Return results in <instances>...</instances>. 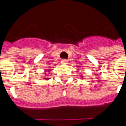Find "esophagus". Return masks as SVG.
<instances>
[{"instance_id":"34e87169","label":"esophagus","mask_w":126,"mask_h":126,"mask_svg":"<svg viewBox=\"0 0 126 126\" xmlns=\"http://www.w3.org/2000/svg\"><path fill=\"white\" fill-rule=\"evenodd\" d=\"M61 63H63V64H67V63H68V61L66 59H63V60L61 61Z\"/></svg>"}]
</instances>
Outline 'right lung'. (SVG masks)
<instances>
[{
    "instance_id": "right-lung-1",
    "label": "right lung",
    "mask_w": 126,
    "mask_h": 126,
    "mask_svg": "<svg viewBox=\"0 0 126 126\" xmlns=\"http://www.w3.org/2000/svg\"><path fill=\"white\" fill-rule=\"evenodd\" d=\"M45 79H46V78H45Z\"/></svg>"
}]
</instances>
